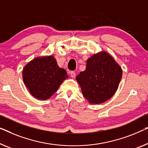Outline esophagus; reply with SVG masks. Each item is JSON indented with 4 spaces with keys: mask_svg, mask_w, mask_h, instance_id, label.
<instances>
[{
    "mask_svg": "<svg viewBox=\"0 0 148 148\" xmlns=\"http://www.w3.org/2000/svg\"><path fill=\"white\" fill-rule=\"evenodd\" d=\"M70 75H71V77L72 78H75V77L76 74H75V72L71 71V72L70 73Z\"/></svg>",
    "mask_w": 148,
    "mask_h": 148,
    "instance_id": "34e87169",
    "label": "esophagus"
}]
</instances>
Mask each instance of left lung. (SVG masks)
Segmentation results:
<instances>
[{
  "mask_svg": "<svg viewBox=\"0 0 148 148\" xmlns=\"http://www.w3.org/2000/svg\"><path fill=\"white\" fill-rule=\"evenodd\" d=\"M118 63L106 51L87 59L86 69L76 77L82 93L91 104L102 103L116 92L122 77Z\"/></svg>",
  "mask_w": 148,
  "mask_h": 148,
  "instance_id": "8db88e82",
  "label": "left lung"
}]
</instances>
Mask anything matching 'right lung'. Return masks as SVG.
I'll return each instance as SVG.
<instances>
[{"label": "right lung", "mask_w": 148, "mask_h": 148, "mask_svg": "<svg viewBox=\"0 0 148 148\" xmlns=\"http://www.w3.org/2000/svg\"><path fill=\"white\" fill-rule=\"evenodd\" d=\"M68 77L66 71L57 65L53 55L35 57L23 69V82L38 100L49 99Z\"/></svg>", "instance_id": "1"}]
</instances>
